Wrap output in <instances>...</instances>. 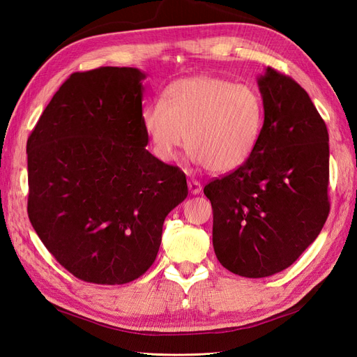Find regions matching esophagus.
I'll list each match as a JSON object with an SVG mask.
<instances>
[{
	"mask_svg": "<svg viewBox=\"0 0 357 357\" xmlns=\"http://www.w3.org/2000/svg\"><path fill=\"white\" fill-rule=\"evenodd\" d=\"M188 186H189V190H190L192 195H198V193H201V190H202L201 183L197 181V180H189Z\"/></svg>",
	"mask_w": 357,
	"mask_h": 357,
	"instance_id": "obj_1",
	"label": "esophagus"
}]
</instances>
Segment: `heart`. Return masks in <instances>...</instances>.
I'll return each mask as SVG.
<instances>
[{
    "mask_svg": "<svg viewBox=\"0 0 357 357\" xmlns=\"http://www.w3.org/2000/svg\"><path fill=\"white\" fill-rule=\"evenodd\" d=\"M142 122L159 159L174 160L186 139L192 162L226 174L255 152L264 128V100L250 84L193 75L171 83L164 101L146 105Z\"/></svg>",
    "mask_w": 357,
    "mask_h": 357,
    "instance_id": "obj_1",
    "label": "heart"
}]
</instances>
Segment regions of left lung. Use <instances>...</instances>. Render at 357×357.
I'll return each mask as SVG.
<instances>
[{
  "label": "left lung",
  "mask_w": 357,
  "mask_h": 357,
  "mask_svg": "<svg viewBox=\"0 0 357 357\" xmlns=\"http://www.w3.org/2000/svg\"><path fill=\"white\" fill-rule=\"evenodd\" d=\"M264 128L245 164L210 181L213 247L228 271H283L317 238L329 214V135L308 93L268 67L257 79Z\"/></svg>",
  "instance_id": "1"
}]
</instances>
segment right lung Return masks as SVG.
<instances>
[{
  "instance_id": "right-lung-1",
  "label": "right lung",
  "mask_w": 357,
  "mask_h": 357,
  "mask_svg": "<svg viewBox=\"0 0 357 357\" xmlns=\"http://www.w3.org/2000/svg\"><path fill=\"white\" fill-rule=\"evenodd\" d=\"M146 74L131 67L74 73L28 138V215L74 277L125 284L155 262L186 176L146 150Z\"/></svg>"
}]
</instances>
